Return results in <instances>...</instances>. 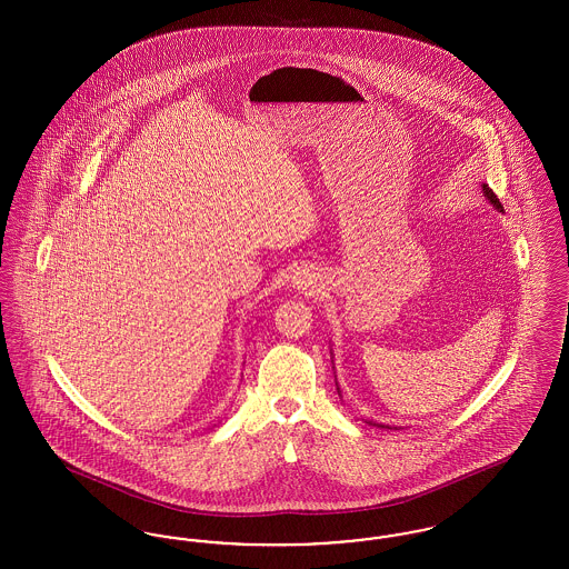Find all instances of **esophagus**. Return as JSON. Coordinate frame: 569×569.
<instances>
[{"label":"esophagus","instance_id":"1","mask_svg":"<svg viewBox=\"0 0 569 569\" xmlns=\"http://www.w3.org/2000/svg\"><path fill=\"white\" fill-rule=\"evenodd\" d=\"M292 283L298 290H307V292H313L318 288V274L309 269H302V271L295 272L292 277Z\"/></svg>","mask_w":569,"mask_h":569}]
</instances>
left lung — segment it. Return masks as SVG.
<instances>
[{
  "label": "left lung",
  "instance_id": "obj_1",
  "mask_svg": "<svg viewBox=\"0 0 569 569\" xmlns=\"http://www.w3.org/2000/svg\"><path fill=\"white\" fill-rule=\"evenodd\" d=\"M485 196H487L488 200H490V202H492V204H495V207H497V209H499V211H503V207H501V202H499V198H497V196H495V191L490 190V188H488V186H485ZM379 427H381V425H379Z\"/></svg>",
  "mask_w": 569,
  "mask_h": 569
}]
</instances>
